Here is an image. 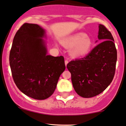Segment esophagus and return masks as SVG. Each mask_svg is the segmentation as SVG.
Segmentation results:
<instances>
[{
  "label": "esophagus",
  "instance_id": "34e87169",
  "mask_svg": "<svg viewBox=\"0 0 126 126\" xmlns=\"http://www.w3.org/2000/svg\"><path fill=\"white\" fill-rule=\"evenodd\" d=\"M68 63V60H65V65H67V63Z\"/></svg>",
  "mask_w": 126,
  "mask_h": 126
}]
</instances>
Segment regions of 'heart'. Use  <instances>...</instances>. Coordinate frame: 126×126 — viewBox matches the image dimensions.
<instances>
[{
	"label": "heart",
	"mask_w": 126,
	"mask_h": 126,
	"mask_svg": "<svg viewBox=\"0 0 126 126\" xmlns=\"http://www.w3.org/2000/svg\"><path fill=\"white\" fill-rule=\"evenodd\" d=\"M66 48H71L70 54L73 57H82L91 50L93 41L84 33H78L70 36L62 42Z\"/></svg>",
	"instance_id": "heart-1"
}]
</instances>
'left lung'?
<instances>
[{
	"instance_id": "1",
	"label": "left lung",
	"mask_w": 126,
	"mask_h": 126,
	"mask_svg": "<svg viewBox=\"0 0 126 126\" xmlns=\"http://www.w3.org/2000/svg\"><path fill=\"white\" fill-rule=\"evenodd\" d=\"M98 37L101 42L86 56L71 61L67 65L75 92L83 98L102 93L111 82L115 73L117 51L113 37L101 24L99 25Z\"/></svg>"
}]
</instances>
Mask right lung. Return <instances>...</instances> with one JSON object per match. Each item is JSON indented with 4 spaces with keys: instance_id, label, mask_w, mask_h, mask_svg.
<instances>
[{
    "instance_id": "right-lung-1",
    "label": "right lung",
    "mask_w": 126,
    "mask_h": 126,
    "mask_svg": "<svg viewBox=\"0 0 126 126\" xmlns=\"http://www.w3.org/2000/svg\"><path fill=\"white\" fill-rule=\"evenodd\" d=\"M45 31L37 24L25 23L16 33L10 53L15 83L25 94L36 99L52 95L65 69L63 56L47 54Z\"/></svg>"
}]
</instances>
